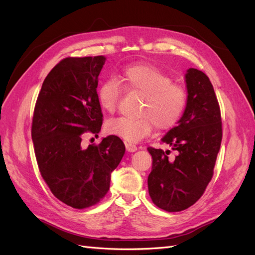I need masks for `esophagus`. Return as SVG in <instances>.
Returning a JSON list of instances; mask_svg holds the SVG:
<instances>
[{"mask_svg":"<svg viewBox=\"0 0 255 255\" xmlns=\"http://www.w3.org/2000/svg\"><path fill=\"white\" fill-rule=\"evenodd\" d=\"M125 145H126V150L128 151V152H136L138 149L136 144H132L130 142H126L125 143Z\"/></svg>","mask_w":255,"mask_h":255,"instance_id":"34e87169","label":"esophagus"}]
</instances>
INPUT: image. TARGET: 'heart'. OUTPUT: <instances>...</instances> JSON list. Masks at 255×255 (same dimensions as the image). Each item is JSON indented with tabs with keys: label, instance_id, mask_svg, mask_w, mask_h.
<instances>
[{
	"label": "heart",
	"instance_id": "b5f03b06",
	"mask_svg": "<svg viewBox=\"0 0 255 255\" xmlns=\"http://www.w3.org/2000/svg\"><path fill=\"white\" fill-rule=\"evenodd\" d=\"M125 86L143 95L138 117H119L106 123V131L128 142H138L152 132L154 125L160 130L174 127L186 107V92L183 86L159 68L150 64H134L122 73ZM122 86L115 79H107L97 90V100L103 111H116Z\"/></svg>",
	"mask_w": 255,
	"mask_h": 255
}]
</instances>
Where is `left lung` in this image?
<instances>
[{"label":"left lung","instance_id":"8db88e82","mask_svg":"<svg viewBox=\"0 0 255 255\" xmlns=\"http://www.w3.org/2000/svg\"><path fill=\"white\" fill-rule=\"evenodd\" d=\"M185 82V111L176 126L161 139L176 155L170 156V150L148 148L152 156L148 176L150 197L166 211L186 209L204 194L223 138L218 101L207 75L189 68Z\"/></svg>","mask_w":255,"mask_h":255}]
</instances>
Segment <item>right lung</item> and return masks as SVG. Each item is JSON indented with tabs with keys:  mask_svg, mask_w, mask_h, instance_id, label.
<instances>
[{
	"mask_svg": "<svg viewBox=\"0 0 255 255\" xmlns=\"http://www.w3.org/2000/svg\"><path fill=\"white\" fill-rule=\"evenodd\" d=\"M105 57L66 58L47 75L36 102L31 138L38 166L55 196L73 208L93 206L110 189L125 154L116 136L82 147L85 132L101 131L96 88Z\"/></svg>",
	"mask_w": 255,
	"mask_h": 255,
	"instance_id": "right-lung-1",
	"label": "right lung"
}]
</instances>
